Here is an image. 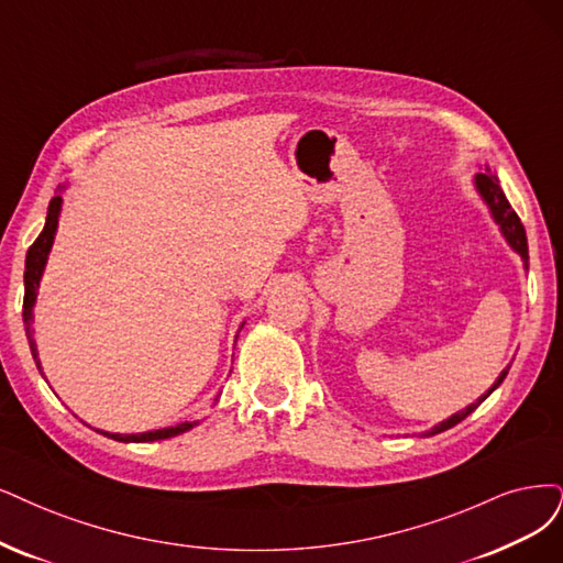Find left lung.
<instances>
[{
  "mask_svg": "<svg viewBox=\"0 0 563 563\" xmlns=\"http://www.w3.org/2000/svg\"><path fill=\"white\" fill-rule=\"evenodd\" d=\"M475 187H477V192L483 195V199L487 201V206H489V211H492V216H494V220L498 222V227H501V232H504V236H506V241L512 245V250L515 253H519L522 255V260H525V264H529V247H527V232H525V224L519 222V216L512 211V206L508 203V199H506V195H504V190H501V185H498V178L489 172V166H485V172L483 174H475ZM510 368V366H508ZM508 368H504L501 371V376H498V380L489 387V391L487 394H483L481 399H477L475 404H471L468 408H464V410H460V412H454L450 420H445V422H441L439 427H433L429 433L433 435V433H441V431H445V429H450V427H454V424H460L462 420H466L468 415L481 406L489 394L504 383V378L508 376Z\"/></svg>",
  "mask_w": 563,
  "mask_h": 563,
  "instance_id": "1",
  "label": "left lung"
}]
</instances>
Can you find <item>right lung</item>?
I'll return each mask as SVG.
<instances>
[{
	"label": "right lung",
	"mask_w": 563,
	"mask_h": 563,
	"mask_svg": "<svg viewBox=\"0 0 563 563\" xmlns=\"http://www.w3.org/2000/svg\"><path fill=\"white\" fill-rule=\"evenodd\" d=\"M59 208H62V197H53L48 203V216H46V227L44 232L36 236V241L30 245L27 250V260H25V299H23V322H25V331H27V341H30V350H32V357L41 371L38 357H36V343L32 339V308L36 301V289H38V280L41 274H44V266L51 253V245L55 239V229H57V218H59ZM195 424L192 422H183L169 429H157V431H145V433H130V435H122V433H109V431H99L103 435H109L113 441H122V443H148V441H164V439H172V435L185 433L190 431Z\"/></svg>",
	"instance_id": "right-lung-1"
}]
</instances>
